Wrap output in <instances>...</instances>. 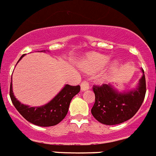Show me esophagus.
<instances>
[{
    "label": "esophagus",
    "mask_w": 156,
    "mask_h": 156,
    "mask_svg": "<svg viewBox=\"0 0 156 156\" xmlns=\"http://www.w3.org/2000/svg\"><path fill=\"white\" fill-rule=\"evenodd\" d=\"M90 88V84L87 81H83V82L81 83V90L82 91H85V90H88Z\"/></svg>",
    "instance_id": "esophagus-1"
}]
</instances>
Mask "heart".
<instances>
[{
  "instance_id": "1",
  "label": "heart",
  "mask_w": 156,
  "mask_h": 156,
  "mask_svg": "<svg viewBox=\"0 0 156 156\" xmlns=\"http://www.w3.org/2000/svg\"><path fill=\"white\" fill-rule=\"evenodd\" d=\"M109 61V57L101 54H90L82 61L81 68L85 71L95 72L102 69ZM118 62L113 61L110 65V70L113 71L118 67Z\"/></svg>"
}]
</instances>
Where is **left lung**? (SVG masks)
Instances as JSON below:
<instances>
[{"label":"left lung","mask_w":156,"mask_h":156,"mask_svg":"<svg viewBox=\"0 0 156 156\" xmlns=\"http://www.w3.org/2000/svg\"><path fill=\"white\" fill-rule=\"evenodd\" d=\"M138 86L128 92H118L111 84L94 86L95 102L91 113L98 121L107 125L121 124L132 118L144 100L146 80L144 71Z\"/></svg>","instance_id":"1"}]
</instances>
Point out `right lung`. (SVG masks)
<instances>
[{"instance_id": "obj_1", "label": "right lung", "mask_w": 156, "mask_h": 156, "mask_svg": "<svg viewBox=\"0 0 156 156\" xmlns=\"http://www.w3.org/2000/svg\"><path fill=\"white\" fill-rule=\"evenodd\" d=\"M23 57V55L20 58L19 61ZM79 91V86L66 85L48 104L40 107H30L26 105L21 104L15 98L12 92V85L11 81L9 95L13 105L23 118H25L27 121L33 125L41 127H49L56 125L65 118V116L67 114L72 98L76 94H78Z\"/></svg>"}]
</instances>
